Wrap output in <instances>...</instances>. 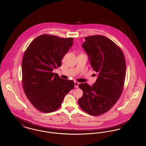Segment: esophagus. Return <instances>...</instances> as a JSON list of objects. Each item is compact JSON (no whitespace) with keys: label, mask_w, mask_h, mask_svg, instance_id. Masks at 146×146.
I'll use <instances>...</instances> for the list:
<instances>
[{"label":"esophagus","mask_w":146,"mask_h":146,"mask_svg":"<svg viewBox=\"0 0 146 146\" xmlns=\"http://www.w3.org/2000/svg\"><path fill=\"white\" fill-rule=\"evenodd\" d=\"M74 84H75V87H76V88H78V84H79V83H78V82L75 81Z\"/></svg>","instance_id":"obj_1"}]
</instances>
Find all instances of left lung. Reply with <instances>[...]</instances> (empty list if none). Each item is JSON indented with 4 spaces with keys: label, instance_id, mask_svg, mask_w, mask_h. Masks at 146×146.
I'll list each match as a JSON object with an SVG mask.
<instances>
[{
    "label": "left lung",
    "instance_id": "left-lung-1",
    "mask_svg": "<svg viewBox=\"0 0 146 146\" xmlns=\"http://www.w3.org/2000/svg\"><path fill=\"white\" fill-rule=\"evenodd\" d=\"M84 39L82 46L98 76L92 86L78 85L83 96L78 102L86 113L98 116L109 111L121 95L126 76L125 58L120 48L105 36L94 35Z\"/></svg>",
    "mask_w": 146,
    "mask_h": 146
}]
</instances>
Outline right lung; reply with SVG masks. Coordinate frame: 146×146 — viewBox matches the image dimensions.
<instances>
[{
    "label": "right lung",
    "instance_id": "right-lung-1",
    "mask_svg": "<svg viewBox=\"0 0 146 146\" xmlns=\"http://www.w3.org/2000/svg\"><path fill=\"white\" fill-rule=\"evenodd\" d=\"M73 39L42 35L31 42L23 54V91L31 104L41 112L58 109L65 96L74 88V81L63 79L52 72L61 66Z\"/></svg>",
    "mask_w": 146,
    "mask_h": 146
}]
</instances>
